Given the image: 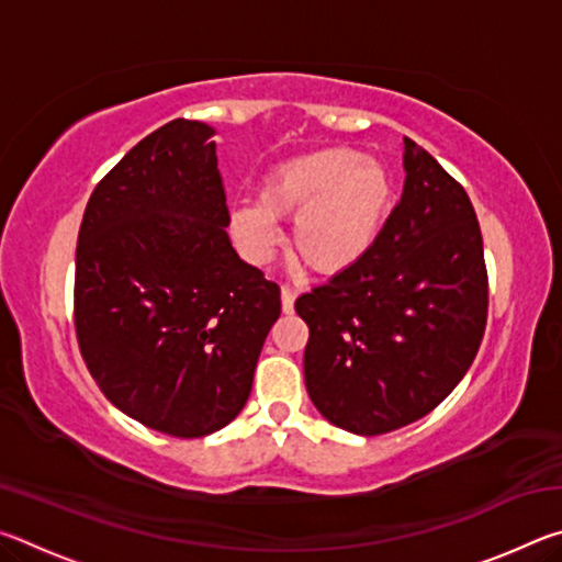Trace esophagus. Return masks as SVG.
I'll use <instances>...</instances> for the list:
<instances>
[{
  "mask_svg": "<svg viewBox=\"0 0 562 562\" xmlns=\"http://www.w3.org/2000/svg\"><path fill=\"white\" fill-rule=\"evenodd\" d=\"M280 297H282V312H288V315H290V312L294 310V300H297V292L288 288V284H282Z\"/></svg>",
  "mask_w": 562,
  "mask_h": 562,
  "instance_id": "esophagus-1",
  "label": "esophagus"
}]
</instances>
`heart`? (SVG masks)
I'll use <instances>...</instances> for the list:
<instances>
[{
  "label": "heart",
  "instance_id": "b5f03b06",
  "mask_svg": "<svg viewBox=\"0 0 562 562\" xmlns=\"http://www.w3.org/2000/svg\"><path fill=\"white\" fill-rule=\"evenodd\" d=\"M392 207L382 164L355 148H325L270 170L258 203L233 207L231 233L247 260L268 262L282 240L278 221L294 217L297 258L317 272H341L374 245Z\"/></svg>",
  "mask_w": 562,
  "mask_h": 562
}]
</instances>
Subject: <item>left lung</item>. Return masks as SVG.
Instances as JSON below:
<instances>
[{
  "label": "left lung",
  "instance_id": "1",
  "mask_svg": "<svg viewBox=\"0 0 562 562\" xmlns=\"http://www.w3.org/2000/svg\"><path fill=\"white\" fill-rule=\"evenodd\" d=\"M404 193L374 245L294 302L307 322L304 384L339 429L379 436L434 412L469 372L488 317L473 205L404 138Z\"/></svg>",
  "mask_w": 562,
  "mask_h": 562
}]
</instances>
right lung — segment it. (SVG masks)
<instances>
[{
    "instance_id": "add662e5",
    "label": "right lung",
    "mask_w": 562,
    "mask_h": 562,
    "mask_svg": "<svg viewBox=\"0 0 562 562\" xmlns=\"http://www.w3.org/2000/svg\"><path fill=\"white\" fill-rule=\"evenodd\" d=\"M213 128L176 119L138 140L89 198L74 327L109 402L180 439L243 412L280 288L227 240Z\"/></svg>"
}]
</instances>
